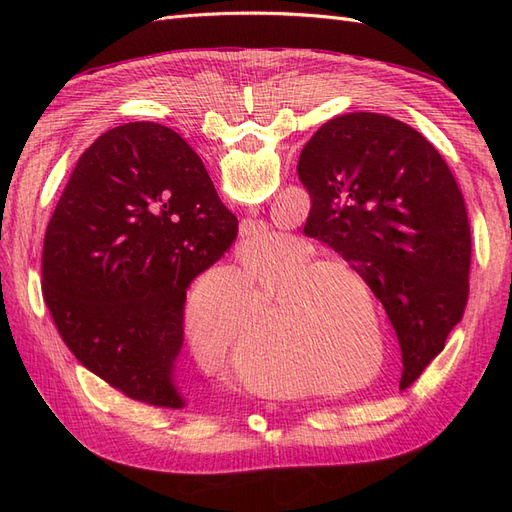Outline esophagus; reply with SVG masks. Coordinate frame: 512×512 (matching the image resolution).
I'll list each match as a JSON object with an SVG mask.
<instances>
[{
  "label": "esophagus",
  "instance_id": "esophagus-1",
  "mask_svg": "<svg viewBox=\"0 0 512 512\" xmlns=\"http://www.w3.org/2000/svg\"><path fill=\"white\" fill-rule=\"evenodd\" d=\"M241 237H243L245 243H254L256 237H258V232H256V228L252 224H243L241 226Z\"/></svg>",
  "mask_w": 512,
  "mask_h": 512
}]
</instances>
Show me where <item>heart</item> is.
Instances as JSON below:
<instances>
[{
    "instance_id": "heart-1",
    "label": "heart",
    "mask_w": 512,
    "mask_h": 512,
    "mask_svg": "<svg viewBox=\"0 0 512 512\" xmlns=\"http://www.w3.org/2000/svg\"><path fill=\"white\" fill-rule=\"evenodd\" d=\"M316 247L292 232H267L243 265L262 288L273 290L256 318L254 329L275 324L294 350L299 363L314 369L348 371L367 359L369 322L380 331V320L367 316L359 294L369 284L342 258H314ZM185 327L200 359L215 363L235 344L239 322L213 294L198 292L185 312ZM237 371L247 389L275 399H290L318 391L320 384L305 378L280 354L243 352ZM352 376H339L331 391H346Z\"/></svg>"
}]
</instances>
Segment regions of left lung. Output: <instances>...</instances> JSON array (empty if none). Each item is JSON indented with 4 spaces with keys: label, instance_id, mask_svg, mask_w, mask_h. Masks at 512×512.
<instances>
[{
    "label": "left lung",
    "instance_id": "left-lung-1",
    "mask_svg": "<svg viewBox=\"0 0 512 512\" xmlns=\"http://www.w3.org/2000/svg\"><path fill=\"white\" fill-rule=\"evenodd\" d=\"M297 173L312 200L303 235L365 277L399 339V386H410L468 303L472 237L455 177L421 132L378 113L324 123Z\"/></svg>",
    "mask_w": 512,
    "mask_h": 512
}]
</instances>
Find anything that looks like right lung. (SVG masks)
Returning a JSON list of instances; mask_svg holds the SVG:
<instances>
[{
    "instance_id": "right-lung-1",
    "label": "right lung",
    "mask_w": 512,
    "mask_h": 512,
    "mask_svg": "<svg viewBox=\"0 0 512 512\" xmlns=\"http://www.w3.org/2000/svg\"><path fill=\"white\" fill-rule=\"evenodd\" d=\"M237 230L177 132L151 121L104 132L76 162L42 250V297L76 361L134 401L183 408L185 292Z\"/></svg>"
}]
</instances>
